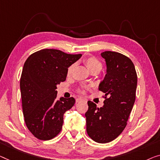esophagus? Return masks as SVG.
<instances>
[{
  "label": "esophagus",
  "mask_w": 160,
  "mask_h": 160,
  "mask_svg": "<svg viewBox=\"0 0 160 160\" xmlns=\"http://www.w3.org/2000/svg\"><path fill=\"white\" fill-rule=\"evenodd\" d=\"M83 101H85V100L82 98H78L76 99V102H77V103H80V102Z\"/></svg>",
  "instance_id": "1"
}]
</instances>
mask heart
Segmentation results:
<instances>
[{
    "label": "heart",
    "instance_id": "1",
    "mask_svg": "<svg viewBox=\"0 0 160 160\" xmlns=\"http://www.w3.org/2000/svg\"><path fill=\"white\" fill-rule=\"evenodd\" d=\"M84 63L86 65L88 70L91 72H94V71H97V72H99L102 70V68H103V64L101 63V62L98 59H97L95 57H88L87 58H85L84 59ZM75 67V64H72V65L68 67V70H67V76L68 78L72 76ZM80 92L81 93H84L85 92L82 90V91H80Z\"/></svg>",
    "mask_w": 160,
    "mask_h": 160
}]
</instances>
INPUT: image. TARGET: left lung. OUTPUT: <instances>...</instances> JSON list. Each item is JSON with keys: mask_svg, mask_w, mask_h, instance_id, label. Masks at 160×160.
<instances>
[{"mask_svg": "<svg viewBox=\"0 0 160 160\" xmlns=\"http://www.w3.org/2000/svg\"><path fill=\"white\" fill-rule=\"evenodd\" d=\"M101 56L107 66V74L98 88L105 93L104 105L98 108L88 101L85 117L88 136L103 144L117 138L127 124L136 99L137 75L128 57L111 51L102 52Z\"/></svg>", "mask_w": 160, "mask_h": 160, "instance_id": "left-lung-1", "label": "left lung"}]
</instances>
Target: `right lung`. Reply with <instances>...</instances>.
Segmentation results:
<instances>
[{"label":"right lung","mask_w":160,"mask_h":160,"mask_svg":"<svg viewBox=\"0 0 160 160\" xmlns=\"http://www.w3.org/2000/svg\"><path fill=\"white\" fill-rule=\"evenodd\" d=\"M81 56L45 49L26 60L20 80L23 113L28 129L37 139H52L61 132L64 113L75 100H57V85L65 81L68 67Z\"/></svg>","instance_id":"add662e5"}]
</instances>
